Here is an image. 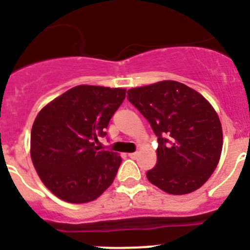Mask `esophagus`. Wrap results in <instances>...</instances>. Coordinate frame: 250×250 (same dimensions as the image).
Segmentation results:
<instances>
[{"label":"esophagus","instance_id":"esophagus-1","mask_svg":"<svg viewBox=\"0 0 250 250\" xmlns=\"http://www.w3.org/2000/svg\"><path fill=\"white\" fill-rule=\"evenodd\" d=\"M130 158H136L137 157V152H132V153H129Z\"/></svg>","mask_w":250,"mask_h":250}]
</instances>
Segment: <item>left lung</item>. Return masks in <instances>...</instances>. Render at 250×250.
<instances>
[{"instance_id": "left-lung-1", "label": "left lung", "mask_w": 250, "mask_h": 250, "mask_svg": "<svg viewBox=\"0 0 250 250\" xmlns=\"http://www.w3.org/2000/svg\"><path fill=\"white\" fill-rule=\"evenodd\" d=\"M127 99L158 137L157 165L147 179L172 195L203 187L220 162L223 145L220 118L208 99L177 81L131 88Z\"/></svg>"}]
</instances>
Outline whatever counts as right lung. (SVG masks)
<instances>
[{
  "mask_svg": "<svg viewBox=\"0 0 250 250\" xmlns=\"http://www.w3.org/2000/svg\"><path fill=\"white\" fill-rule=\"evenodd\" d=\"M126 96L124 88L80 84L50 103L35 118L30 157L45 187L61 200L85 204L114 182L121 157L98 151L94 142Z\"/></svg>",
  "mask_w": 250,
  "mask_h": 250,
  "instance_id": "obj_1",
  "label": "right lung"
}]
</instances>
